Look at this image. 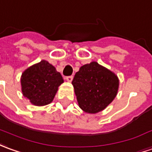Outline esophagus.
Segmentation results:
<instances>
[{"label":"esophagus","instance_id":"1","mask_svg":"<svg viewBox=\"0 0 152 152\" xmlns=\"http://www.w3.org/2000/svg\"><path fill=\"white\" fill-rule=\"evenodd\" d=\"M66 80L67 81H69V82H71V81L73 80V76H66Z\"/></svg>","mask_w":152,"mask_h":152}]
</instances>
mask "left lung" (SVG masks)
Returning a JSON list of instances; mask_svg holds the SVG:
<instances>
[{"label": "left lung", "mask_w": 152, "mask_h": 152, "mask_svg": "<svg viewBox=\"0 0 152 152\" xmlns=\"http://www.w3.org/2000/svg\"><path fill=\"white\" fill-rule=\"evenodd\" d=\"M72 83L80 108L86 113H96L116 97L119 80L113 72L92 61L80 68Z\"/></svg>", "instance_id": "8db88e82"}]
</instances>
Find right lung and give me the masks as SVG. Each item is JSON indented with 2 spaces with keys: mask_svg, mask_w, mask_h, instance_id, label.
<instances>
[{
  "mask_svg": "<svg viewBox=\"0 0 152 152\" xmlns=\"http://www.w3.org/2000/svg\"><path fill=\"white\" fill-rule=\"evenodd\" d=\"M63 81L53 66L43 60L22 73L21 90L24 97L34 105L43 106L53 100L58 86Z\"/></svg>",
  "mask_w": 152,
  "mask_h": 152,
  "instance_id": "add662e5",
  "label": "right lung"
}]
</instances>
